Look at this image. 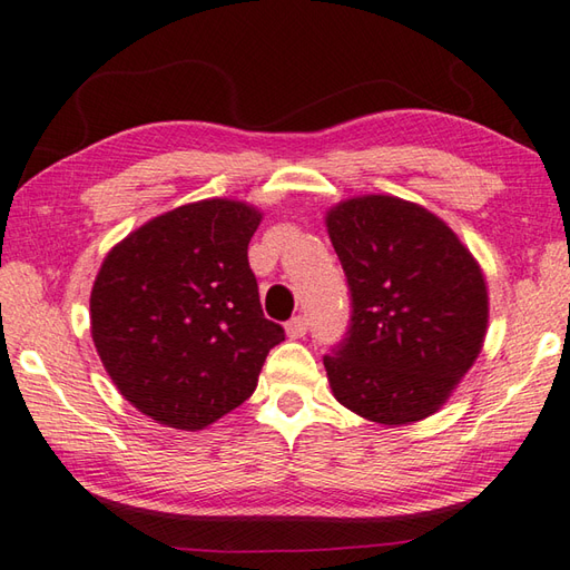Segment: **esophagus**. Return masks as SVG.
Wrapping results in <instances>:
<instances>
[{"label":"esophagus","mask_w":570,"mask_h":570,"mask_svg":"<svg viewBox=\"0 0 570 570\" xmlns=\"http://www.w3.org/2000/svg\"><path fill=\"white\" fill-rule=\"evenodd\" d=\"M285 328H287V336H289V338H302V336L307 334L309 320L305 317V314H297V317H293V320H289V322L285 324Z\"/></svg>","instance_id":"obj_1"}]
</instances>
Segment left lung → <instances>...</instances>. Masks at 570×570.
I'll use <instances>...</instances> for the list:
<instances>
[{
	"label": "left lung",
	"instance_id": "obj_1",
	"mask_svg": "<svg viewBox=\"0 0 570 570\" xmlns=\"http://www.w3.org/2000/svg\"><path fill=\"white\" fill-rule=\"evenodd\" d=\"M326 232L351 293L346 338L324 356L334 397L377 424L424 420L483 348V271L444 222L400 197L341 202Z\"/></svg>",
	"mask_w": 570,
	"mask_h": 570
}]
</instances>
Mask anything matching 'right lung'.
I'll return each mask as SVG.
<instances>
[{
    "instance_id": "add662e5",
    "label": "right lung",
    "mask_w": 570,
    "mask_h": 570,
    "mask_svg": "<svg viewBox=\"0 0 570 570\" xmlns=\"http://www.w3.org/2000/svg\"><path fill=\"white\" fill-rule=\"evenodd\" d=\"M263 214L202 199L114 246L90 297L92 341L114 385L166 426L205 429L253 395L285 328L263 317L248 242Z\"/></svg>"
}]
</instances>
